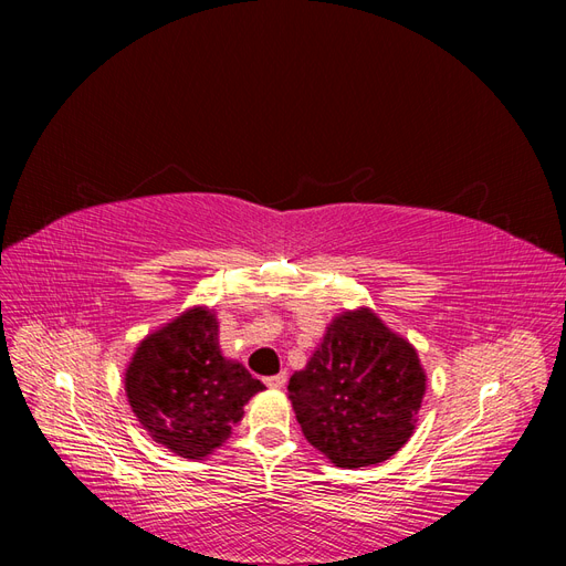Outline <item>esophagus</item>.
<instances>
[{"label": "esophagus", "mask_w": 566, "mask_h": 566, "mask_svg": "<svg viewBox=\"0 0 566 566\" xmlns=\"http://www.w3.org/2000/svg\"><path fill=\"white\" fill-rule=\"evenodd\" d=\"M266 387H273V389H281L285 382H287V373H279V375H271V378H264Z\"/></svg>", "instance_id": "obj_1"}]
</instances>
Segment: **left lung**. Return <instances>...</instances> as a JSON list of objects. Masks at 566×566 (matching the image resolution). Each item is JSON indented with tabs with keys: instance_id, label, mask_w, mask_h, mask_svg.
Here are the masks:
<instances>
[{
	"instance_id": "left-lung-1",
	"label": "left lung",
	"mask_w": 566,
	"mask_h": 566,
	"mask_svg": "<svg viewBox=\"0 0 566 566\" xmlns=\"http://www.w3.org/2000/svg\"><path fill=\"white\" fill-rule=\"evenodd\" d=\"M306 441L337 468H368L413 434L424 394L416 349L370 310L337 316L287 385Z\"/></svg>"
}]
</instances>
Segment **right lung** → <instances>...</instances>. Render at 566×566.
Listing matches in <instances>:
<instances>
[{
	"label": "right lung",
	"mask_w": 566,
	"mask_h": 566,
	"mask_svg": "<svg viewBox=\"0 0 566 566\" xmlns=\"http://www.w3.org/2000/svg\"><path fill=\"white\" fill-rule=\"evenodd\" d=\"M219 325L210 310L181 314L148 335L125 373L127 399L144 430L184 458L221 447L243 406L264 385L219 352Z\"/></svg>",
	"instance_id": "add662e5"
}]
</instances>
